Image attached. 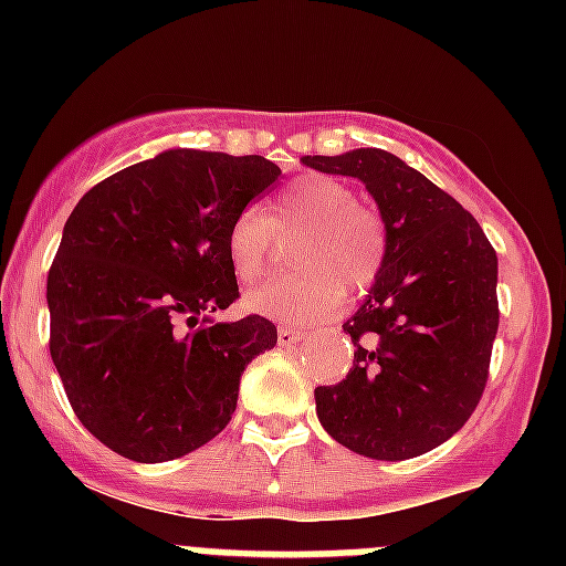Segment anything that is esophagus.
<instances>
[{"label": "esophagus", "instance_id": "34e87169", "mask_svg": "<svg viewBox=\"0 0 566 566\" xmlns=\"http://www.w3.org/2000/svg\"><path fill=\"white\" fill-rule=\"evenodd\" d=\"M276 336H279V345L290 347V345H295V342L304 339L306 331L304 328H290V325H279Z\"/></svg>", "mask_w": 566, "mask_h": 566}]
</instances>
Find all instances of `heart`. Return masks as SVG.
Masks as SVG:
<instances>
[{
  "label": "heart",
  "mask_w": 566,
  "mask_h": 566,
  "mask_svg": "<svg viewBox=\"0 0 566 566\" xmlns=\"http://www.w3.org/2000/svg\"><path fill=\"white\" fill-rule=\"evenodd\" d=\"M298 241L290 260L298 271L247 295L256 315L306 323L339 310L345 287L364 293L378 282L389 251L384 216L358 202L356 191L334 177L310 175L284 188L268 213L241 210L227 227V260L243 287L271 265L273 243Z\"/></svg>",
  "instance_id": "b5f03b06"
}]
</instances>
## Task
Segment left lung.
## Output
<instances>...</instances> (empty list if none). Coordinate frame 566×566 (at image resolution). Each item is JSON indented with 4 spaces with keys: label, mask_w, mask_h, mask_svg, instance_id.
<instances>
[{
    "label": "left lung",
    "mask_w": 566,
    "mask_h": 566,
    "mask_svg": "<svg viewBox=\"0 0 566 566\" xmlns=\"http://www.w3.org/2000/svg\"><path fill=\"white\" fill-rule=\"evenodd\" d=\"M304 164L358 177L389 232L384 271L345 323L353 369L342 384L317 386V419L364 458H419L471 419L488 386L499 256L458 199L391 153L367 147Z\"/></svg>",
    "instance_id": "obj_1"
}]
</instances>
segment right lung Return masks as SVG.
I'll list each match as a JSON object with an SVG mask.
<instances>
[{"mask_svg": "<svg viewBox=\"0 0 566 566\" xmlns=\"http://www.w3.org/2000/svg\"><path fill=\"white\" fill-rule=\"evenodd\" d=\"M282 169L262 156L167 150L90 188L49 268V350L67 402L136 462L193 452L230 424L247 364L276 345L241 298L227 227Z\"/></svg>", "mask_w": 566, "mask_h": 566, "instance_id": "right-lung-1", "label": "right lung"}]
</instances>
